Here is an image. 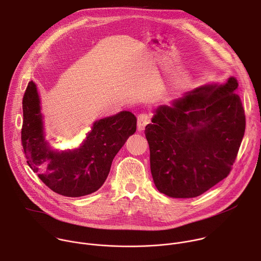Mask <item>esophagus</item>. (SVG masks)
I'll return each mask as SVG.
<instances>
[{
    "label": "esophagus",
    "instance_id": "1",
    "mask_svg": "<svg viewBox=\"0 0 261 261\" xmlns=\"http://www.w3.org/2000/svg\"><path fill=\"white\" fill-rule=\"evenodd\" d=\"M151 123V116L148 114L142 113L137 117V128L138 130H143L147 124Z\"/></svg>",
    "mask_w": 261,
    "mask_h": 261
}]
</instances>
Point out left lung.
<instances>
[{
    "label": "left lung",
    "mask_w": 261,
    "mask_h": 261,
    "mask_svg": "<svg viewBox=\"0 0 261 261\" xmlns=\"http://www.w3.org/2000/svg\"><path fill=\"white\" fill-rule=\"evenodd\" d=\"M230 77L205 86L156 110L145 127L157 189L174 198L201 195L231 170L246 128L245 111Z\"/></svg>",
    "instance_id": "left-lung-1"
}]
</instances>
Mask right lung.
I'll return each mask as SVG.
<instances>
[{
  "mask_svg": "<svg viewBox=\"0 0 261 261\" xmlns=\"http://www.w3.org/2000/svg\"><path fill=\"white\" fill-rule=\"evenodd\" d=\"M21 143L27 163L54 192L80 197L97 191L104 184L115 156L136 131L130 111L96 122L77 150L55 153L44 140L40 100L36 85L28 84L22 98Z\"/></svg>",
  "mask_w": 261,
  "mask_h": 261,
  "instance_id": "1",
  "label": "right lung"
}]
</instances>
